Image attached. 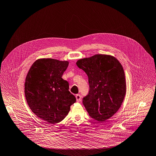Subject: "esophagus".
Instances as JSON below:
<instances>
[{"label": "esophagus", "instance_id": "esophagus-1", "mask_svg": "<svg viewBox=\"0 0 156 156\" xmlns=\"http://www.w3.org/2000/svg\"><path fill=\"white\" fill-rule=\"evenodd\" d=\"M76 101L77 102H79L81 100V95L80 94H77L76 95Z\"/></svg>", "mask_w": 156, "mask_h": 156}]
</instances>
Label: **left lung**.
Masks as SVG:
<instances>
[{
    "label": "left lung",
    "instance_id": "1",
    "mask_svg": "<svg viewBox=\"0 0 156 156\" xmlns=\"http://www.w3.org/2000/svg\"><path fill=\"white\" fill-rule=\"evenodd\" d=\"M76 64L88 77L89 91L83 98L85 108L91 118L105 122L119 110L126 94L123 67L115 57L102 54L80 59Z\"/></svg>",
    "mask_w": 156,
    "mask_h": 156
}]
</instances>
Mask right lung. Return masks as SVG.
<instances>
[{
  "label": "right lung",
  "mask_w": 156,
  "mask_h": 156,
  "mask_svg": "<svg viewBox=\"0 0 156 156\" xmlns=\"http://www.w3.org/2000/svg\"><path fill=\"white\" fill-rule=\"evenodd\" d=\"M69 61L52 58L36 60L26 78L25 97L29 107L48 124L61 122L76 99L69 90V84L62 78Z\"/></svg>",
  "instance_id": "add662e5"
}]
</instances>
